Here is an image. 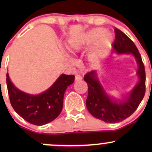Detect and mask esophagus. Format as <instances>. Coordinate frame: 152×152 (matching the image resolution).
Returning a JSON list of instances; mask_svg holds the SVG:
<instances>
[{
  "mask_svg": "<svg viewBox=\"0 0 152 152\" xmlns=\"http://www.w3.org/2000/svg\"><path fill=\"white\" fill-rule=\"evenodd\" d=\"M81 79H82V77L79 74H76V76H75V81H81Z\"/></svg>",
  "mask_w": 152,
  "mask_h": 152,
  "instance_id": "obj_1",
  "label": "esophagus"
}]
</instances>
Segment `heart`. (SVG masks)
Returning a JSON list of instances; mask_svg holds the SVG:
<instances>
[{"label":"heart","mask_w":152,"mask_h":152,"mask_svg":"<svg viewBox=\"0 0 152 152\" xmlns=\"http://www.w3.org/2000/svg\"><path fill=\"white\" fill-rule=\"evenodd\" d=\"M100 38L101 39L99 41L94 53L97 54L109 48L113 41L111 35L108 33L106 34V29L102 28H94L81 37L70 40L69 43V50L72 53H76L81 50L84 46L96 43Z\"/></svg>","instance_id":"1"}]
</instances>
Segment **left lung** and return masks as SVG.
Instances as JSON below:
<instances>
[{"label": "left lung", "mask_w": 152, "mask_h": 152, "mask_svg": "<svg viewBox=\"0 0 152 152\" xmlns=\"http://www.w3.org/2000/svg\"><path fill=\"white\" fill-rule=\"evenodd\" d=\"M113 50L117 54H132L137 61L139 81L122 99H114L108 95L95 71L87 73L83 79L88 84L86 107L92 116L106 123L124 121L137 110L145 94L146 75L142 56L133 41L119 29L115 28Z\"/></svg>", "instance_id": "obj_1"}]
</instances>
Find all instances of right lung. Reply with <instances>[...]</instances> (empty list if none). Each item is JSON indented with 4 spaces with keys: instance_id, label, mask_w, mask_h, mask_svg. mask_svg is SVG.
Returning <instances> with one entry per match:
<instances>
[{
    "instance_id": "1",
    "label": "right lung",
    "mask_w": 152,
    "mask_h": 152,
    "mask_svg": "<svg viewBox=\"0 0 152 152\" xmlns=\"http://www.w3.org/2000/svg\"><path fill=\"white\" fill-rule=\"evenodd\" d=\"M74 75L61 74L46 91L33 95L17 88L7 73L6 83L10 104L15 112L26 121L37 126L46 124L61 114L64 93L74 83Z\"/></svg>"
}]
</instances>
